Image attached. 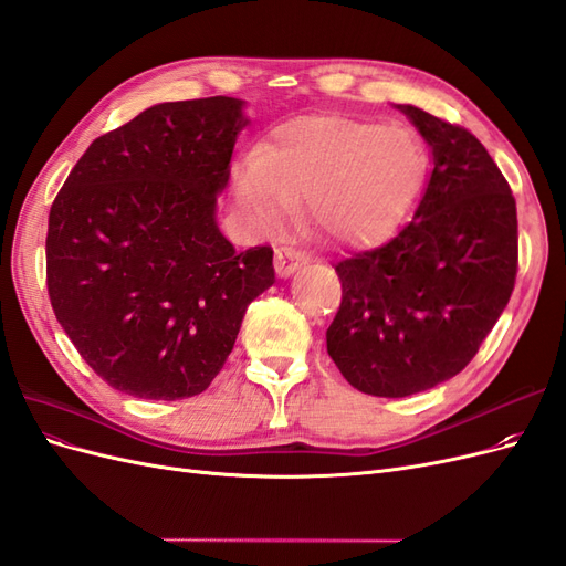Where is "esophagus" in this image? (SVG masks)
<instances>
[{
    "instance_id": "34e87169",
    "label": "esophagus",
    "mask_w": 566,
    "mask_h": 566,
    "mask_svg": "<svg viewBox=\"0 0 566 566\" xmlns=\"http://www.w3.org/2000/svg\"><path fill=\"white\" fill-rule=\"evenodd\" d=\"M304 264V252L297 248H279L276 250V260H273V266H276V273L281 279L293 276V273Z\"/></svg>"
}]
</instances>
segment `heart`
Returning <instances> with one entry per match:
<instances>
[{"label": "heart", "instance_id": "heart-1", "mask_svg": "<svg viewBox=\"0 0 566 566\" xmlns=\"http://www.w3.org/2000/svg\"><path fill=\"white\" fill-rule=\"evenodd\" d=\"M420 179L422 148L410 132L304 117L279 127L233 169V196L256 231L279 229L302 205L328 241L366 245L399 224Z\"/></svg>", "mask_w": 566, "mask_h": 566}]
</instances>
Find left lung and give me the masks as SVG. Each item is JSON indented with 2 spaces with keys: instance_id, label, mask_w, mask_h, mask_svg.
<instances>
[{
  "instance_id": "left-lung-1",
  "label": "left lung",
  "mask_w": 566,
  "mask_h": 566,
  "mask_svg": "<svg viewBox=\"0 0 566 566\" xmlns=\"http://www.w3.org/2000/svg\"><path fill=\"white\" fill-rule=\"evenodd\" d=\"M399 111L430 144L432 177L389 243L335 264L342 302L325 333L345 380L387 399L465 368L517 279V205L499 165L465 127Z\"/></svg>"
}]
</instances>
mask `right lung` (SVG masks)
Returning <instances> with one entry per match:
<instances>
[{
	"label": "right lung",
	"instance_id": "right-lung-1",
	"mask_svg": "<svg viewBox=\"0 0 566 566\" xmlns=\"http://www.w3.org/2000/svg\"><path fill=\"white\" fill-rule=\"evenodd\" d=\"M243 101L150 106L84 150L49 212L46 287L87 366L153 401L196 397L233 349L248 304L276 281L273 250L221 235Z\"/></svg>",
	"mask_w": 566,
	"mask_h": 566
}]
</instances>
